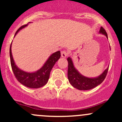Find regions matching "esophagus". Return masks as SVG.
Masks as SVG:
<instances>
[{
  "label": "esophagus",
  "instance_id": "obj_1",
  "mask_svg": "<svg viewBox=\"0 0 122 122\" xmlns=\"http://www.w3.org/2000/svg\"><path fill=\"white\" fill-rule=\"evenodd\" d=\"M68 55V52L66 51H63L61 52V56L62 58H66Z\"/></svg>",
  "mask_w": 122,
  "mask_h": 122
}]
</instances>
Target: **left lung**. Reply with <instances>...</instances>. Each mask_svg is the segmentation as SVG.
I'll use <instances>...</instances> for the list:
<instances>
[{"mask_svg":"<svg viewBox=\"0 0 122 122\" xmlns=\"http://www.w3.org/2000/svg\"><path fill=\"white\" fill-rule=\"evenodd\" d=\"M99 34L104 35L108 39L107 34L103 27H101ZM68 63V79L72 87L80 90H88L92 89L100 84L107 73L109 66L100 75L95 77H87L82 75L74 65L72 58L70 56L67 58Z\"/></svg>","mask_w":122,"mask_h":122,"instance_id":"1","label":"left lung"}]
</instances>
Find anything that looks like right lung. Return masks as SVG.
Here are the masks:
<instances>
[{"label": "right lung", "mask_w": 122, "mask_h": 122, "mask_svg": "<svg viewBox=\"0 0 122 122\" xmlns=\"http://www.w3.org/2000/svg\"><path fill=\"white\" fill-rule=\"evenodd\" d=\"M31 23V22H29ZM28 23L25 25L20 27L15 33V36L20 31L21 29L26 27ZM14 36V37H15ZM12 44L10 46V64L12 67V71L19 82H20L23 86L31 88H38L43 87L47 83L50 78V72L51 70L53 68L54 66L56 63V61L60 59L61 56V52L60 51L52 54L46 62L44 63L42 67L39 70L34 72H26L21 70L16 65L13 60L12 54Z\"/></svg>", "instance_id": "add662e5"}]
</instances>
